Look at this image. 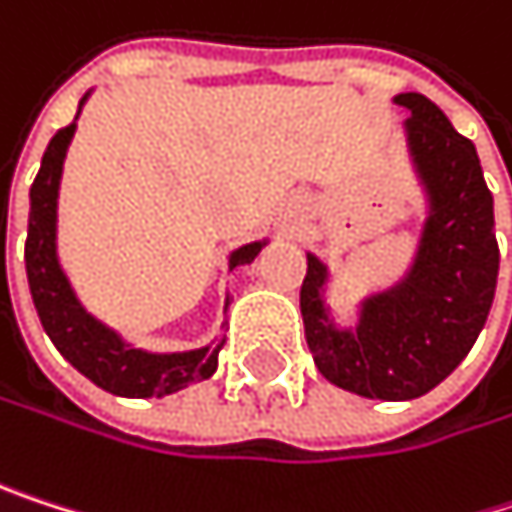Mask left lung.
I'll list each match as a JSON object with an SVG mask.
<instances>
[{"mask_svg": "<svg viewBox=\"0 0 512 512\" xmlns=\"http://www.w3.org/2000/svg\"><path fill=\"white\" fill-rule=\"evenodd\" d=\"M408 164L423 194V224L405 273L360 297L342 324L327 294L333 267L306 251L300 291L318 372L363 399L408 402L435 390L474 348L498 285L495 203L477 149L420 92H399Z\"/></svg>", "mask_w": 512, "mask_h": 512, "instance_id": "1", "label": "left lung"}]
</instances>
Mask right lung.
<instances>
[{"mask_svg": "<svg viewBox=\"0 0 512 512\" xmlns=\"http://www.w3.org/2000/svg\"><path fill=\"white\" fill-rule=\"evenodd\" d=\"M92 89L80 98L77 116ZM77 116L71 125L59 128L47 143L41 170L29 188V230H26V279L32 303L38 309L41 327L56 345V351L95 387L125 396V399H164L194 381L212 378L218 369V351L227 339H212L191 351H146L131 345L119 330L95 318L77 297L62 261H59V182L71 137L77 131ZM270 242L251 239L227 254V270L251 264ZM230 309V294L224 297V312Z\"/></svg>", "mask_w": 512, "mask_h": 512, "instance_id": "right-lung-1", "label": "right lung"}]
</instances>
